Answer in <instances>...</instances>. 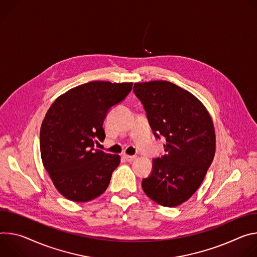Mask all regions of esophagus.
<instances>
[{
	"label": "esophagus",
	"mask_w": 257,
	"mask_h": 257,
	"mask_svg": "<svg viewBox=\"0 0 257 257\" xmlns=\"http://www.w3.org/2000/svg\"><path fill=\"white\" fill-rule=\"evenodd\" d=\"M122 157L126 160V161H128V162H132V161H134L135 159H136V156H132V155H126V154H123L122 155Z\"/></svg>",
	"instance_id": "34e87169"
}]
</instances>
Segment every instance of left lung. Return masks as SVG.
I'll list each match as a JSON object with an SVG mask.
<instances>
[{
    "instance_id": "obj_1",
    "label": "left lung",
    "mask_w": 257,
    "mask_h": 257,
    "mask_svg": "<svg viewBox=\"0 0 257 257\" xmlns=\"http://www.w3.org/2000/svg\"><path fill=\"white\" fill-rule=\"evenodd\" d=\"M156 139L164 137L165 154L153 159L150 176L142 181L156 203L175 207L197 191L215 153L214 127L208 111L195 96L166 80L134 84Z\"/></svg>"
}]
</instances>
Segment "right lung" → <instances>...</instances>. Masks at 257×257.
I'll return each instance as SVG.
<instances>
[{"instance_id":"right-lung-1","label":"right lung","mask_w":257,"mask_h":257,"mask_svg":"<svg viewBox=\"0 0 257 257\" xmlns=\"http://www.w3.org/2000/svg\"><path fill=\"white\" fill-rule=\"evenodd\" d=\"M132 82L90 81L57 98L40 132L43 164L54 186L74 202H87L109 186L119 155L95 149L105 139L103 122L111 107L132 91Z\"/></svg>"}]
</instances>
